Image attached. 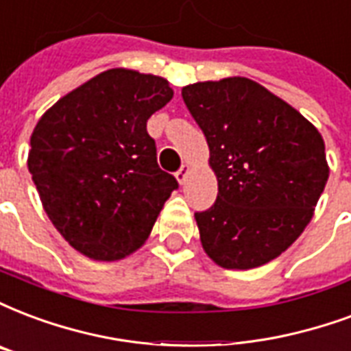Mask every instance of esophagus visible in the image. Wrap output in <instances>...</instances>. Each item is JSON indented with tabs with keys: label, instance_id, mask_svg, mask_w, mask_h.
I'll return each instance as SVG.
<instances>
[{
	"label": "esophagus",
	"instance_id": "1",
	"mask_svg": "<svg viewBox=\"0 0 351 351\" xmlns=\"http://www.w3.org/2000/svg\"><path fill=\"white\" fill-rule=\"evenodd\" d=\"M189 172H191V166L189 165H183L181 166V170H179L178 173H176V179H178L179 185H183L186 181V176H189Z\"/></svg>",
	"mask_w": 351,
	"mask_h": 351
}]
</instances>
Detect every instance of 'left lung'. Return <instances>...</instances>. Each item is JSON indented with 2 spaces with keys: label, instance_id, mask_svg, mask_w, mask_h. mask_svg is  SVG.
<instances>
[{
  "label": "left lung",
  "instance_id": "left-lung-1",
  "mask_svg": "<svg viewBox=\"0 0 351 351\" xmlns=\"http://www.w3.org/2000/svg\"><path fill=\"white\" fill-rule=\"evenodd\" d=\"M181 94L218 181L215 205L194 215L204 252L228 270L270 263L304 233L328 183L320 131L247 77L197 81Z\"/></svg>",
  "mask_w": 351,
  "mask_h": 351
}]
</instances>
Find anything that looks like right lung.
<instances>
[{"instance_id": "add662e5", "label": "right lung", "mask_w": 351, "mask_h": 351, "mask_svg": "<svg viewBox=\"0 0 351 351\" xmlns=\"http://www.w3.org/2000/svg\"><path fill=\"white\" fill-rule=\"evenodd\" d=\"M172 97L160 75L110 68L60 97L35 125L27 168L42 207L88 259L135 254L178 186L157 165L146 129Z\"/></svg>"}]
</instances>
